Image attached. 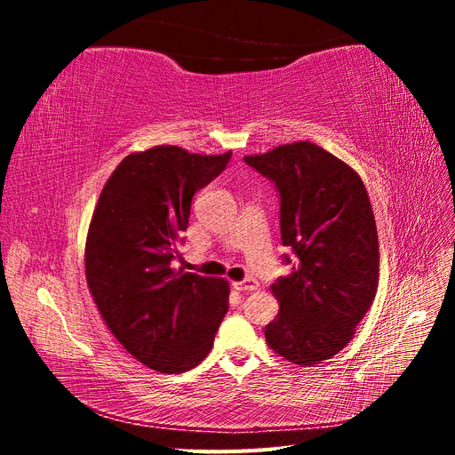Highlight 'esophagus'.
<instances>
[{
  "label": "esophagus",
  "instance_id": "esophagus-1",
  "mask_svg": "<svg viewBox=\"0 0 455 455\" xmlns=\"http://www.w3.org/2000/svg\"><path fill=\"white\" fill-rule=\"evenodd\" d=\"M233 288L239 292H254V291H258V281L252 277L244 279V281H235L233 283Z\"/></svg>",
  "mask_w": 455,
  "mask_h": 455
}]
</instances>
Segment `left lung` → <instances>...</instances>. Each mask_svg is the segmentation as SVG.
<instances>
[{
	"label": "left lung",
	"mask_w": 455,
	"mask_h": 455,
	"mask_svg": "<svg viewBox=\"0 0 455 455\" xmlns=\"http://www.w3.org/2000/svg\"><path fill=\"white\" fill-rule=\"evenodd\" d=\"M281 197V239L292 271L271 284L279 313L267 346L299 366L319 364L353 339L374 301L379 244L366 188L347 163L311 142L246 156Z\"/></svg>",
	"instance_id": "obj_1"
}]
</instances>
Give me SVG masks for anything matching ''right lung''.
Listing matches in <instances>:
<instances>
[{
	"label": "right lung",
	"instance_id": "add662e5",
	"mask_svg": "<svg viewBox=\"0 0 455 455\" xmlns=\"http://www.w3.org/2000/svg\"><path fill=\"white\" fill-rule=\"evenodd\" d=\"M222 156L156 146L123 159L94 206L85 275L106 326L136 361L180 374L209 355L228 313L226 279L172 269L196 191L226 169Z\"/></svg>",
	"mask_w": 455,
	"mask_h": 455
}]
</instances>
